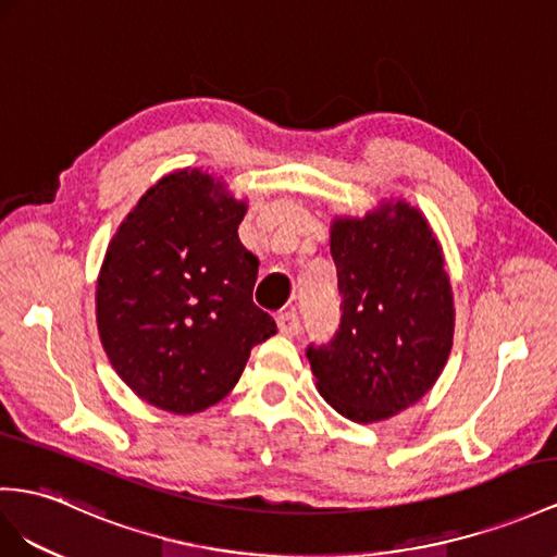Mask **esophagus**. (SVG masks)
Wrapping results in <instances>:
<instances>
[{"mask_svg": "<svg viewBox=\"0 0 557 557\" xmlns=\"http://www.w3.org/2000/svg\"><path fill=\"white\" fill-rule=\"evenodd\" d=\"M277 330L280 334L284 336H294L298 334V330H301V320H298L296 310H284L277 315Z\"/></svg>", "mask_w": 557, "mask_h": 557, "instance_id": "esophagus-1", "label": "esophagus"}]
</instances>
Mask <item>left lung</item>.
I'll use <instances>...</instances> for the list:
<instances>
[{
    "mask_svg": "<svg viewBox=\"0 0 557 557\" xmlns=\"http://www.w3.org/2000/svg\"><path fill=\"white\" fill-rule=\"evenodd\" d=\"M341 324L308 346L318 391L341 417L383 421L433 388L451 350L454 296L423 213L403 199L332 223Z\"/></svg>",
    "mask_w": 557,
    "mask_h": 557,
    "instance_id": "left-lung-1",
    "label": "left lung"
}]
</instances>
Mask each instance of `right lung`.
<instances>
[{
    "instance_id": "obj_1",
    "label": "right lung",
    "mask_w": 557,
    "mask_h": 557,
    "mask_svg": "<svg viewBox=\"0 0 557 557\" xmlns=\"http://www.w3.org/2000/svg\"><path fill=\"white\" fill-rule=\"evenodd\" d=\"M247 202L199 169L157 181L110 239L96 322L112 369L140 400L195 414L235 388L277 334L251 301L259 259L237 225Z\"/></svg>"
}]
</instances>
